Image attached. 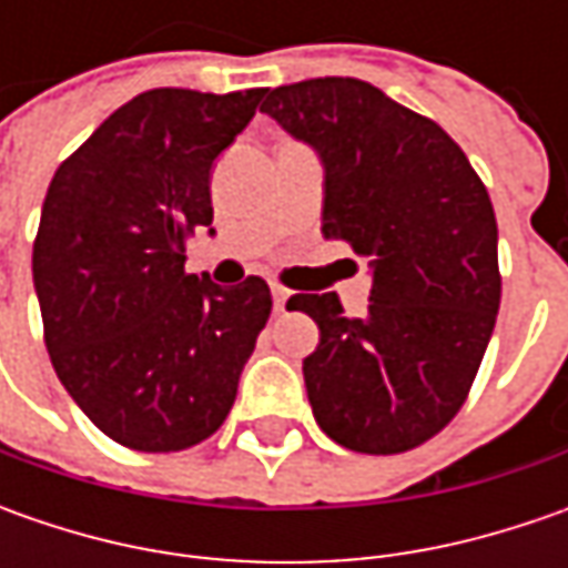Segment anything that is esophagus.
Segmentation results:
<instances>
[{
  "label": "esophagus",
  "mask_w": 568,
  "mask_h": 568,
  "mask_svg": "<svg viewBox=\"0 0 568 568\" xmlns=\"http://www.w3.org/2000/svg\"><path fill=\"white\" fill-rule=\"evenodd\" d=\"M272 300H274V310H277V313H284V306H287V300H291V291H287V287H281V284H272Z\"/></svg>",
  "instance_id": "obj_1"
}]
</instances>
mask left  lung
<instances>
[{"label":"left lung","mask_w":568,"mask_h":568,"mask_svg":"<svg viewBox=\"0 0 568 568\" xmlns=\"http://www.w3.org/2000/svg\"><path fill=\"white\" fill-rule=\"evenodd\" d=\"M262 113L325 170L322 233L369 258V313L296 294L318 347L303 361L316 424L338 446L398 455L462 410L499 313L496 214L465 151L361 78L268 91Z\"/></svg>","instance_id":"1"}]
</instances>
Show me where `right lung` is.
<instances>
[{"instance_id": "1", "label": "right lung", "mask_w": 568, "mask_h": 568, "mask_svg": "<svg viewBox=\"0 0 568 568\" xmlns=\"http://www.w3.org/2000/svg\"><path fill=\"white\" fill-rule=\"evenodd\" d=\"M265 88H154L100 122L47 189L33 240L43 341L65 392L113 443L180 452L227 420L272 316L262 277L221 287L186 272L211 230V164Z\"/></svg>"}]
</instances>
